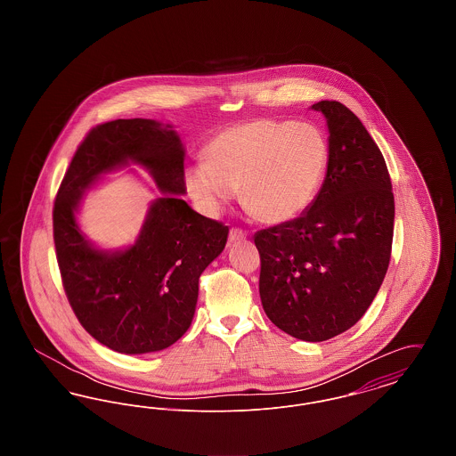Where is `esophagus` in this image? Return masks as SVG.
Segmentation results:
<instances>
[{
  "label": "esophagus",
  "mask_w": 456,
  "mask_h": 456,
  "mask_svg": "<svg viewBox=\"0 0 456 456\" xmlns=\"http://www.w3.org/2000/svg\"><path fill=\"white\" fill-rule=\"evenodd\" d=\"M246 232L244 231H240V229H231V232H229V244H236L239 240H242V239H246Z\"/></svg>",
  "instance_id": "obj_1"
}]
</instances>
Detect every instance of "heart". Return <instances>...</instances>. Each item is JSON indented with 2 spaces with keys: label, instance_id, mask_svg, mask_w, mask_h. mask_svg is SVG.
<instances>
[{
  "label": "heart",
  "instance_id": "b5f03b06",
  "mask_svg": "<svg viewBox=\"0 0 456 456\" xmlns=\"http://www.w3.org/2000/svg\"><path fill=\"white\" fill-rule=\"evenodd\" d=\"M330 151L323 133L305 123L255 119L218 133L207 160L184 173L190 195L220 212L239 190L240 205L265 224L304 214L318 195Z\"/></svg>",
  "mask_w": 456,
  "mask_h": 456
}]
</instances>
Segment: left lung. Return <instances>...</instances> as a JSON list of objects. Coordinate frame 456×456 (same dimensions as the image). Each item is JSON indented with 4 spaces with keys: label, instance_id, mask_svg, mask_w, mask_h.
Returning a JSON list of instances; mask_svg holds the SVG:
<instances>
[{
    "label": "left lung",
    "instance_id": "1",
    "mask_svg": "<svg viewBox=\"0 0 456 456\" xmlns=\"http://www.w3.org/2000/svg\"><path fill=\"white\" fill-rule=\"evenodd\" d=\"M328 128L322 190L299 217L258 231L260 297L270 322L304 342L355 325L388 270L390 174L361 119L337 101L311 106Z\"/></svg>",
    "mask_w": 456,
    "mask_h": 456
}]
</instances>
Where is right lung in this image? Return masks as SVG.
<instances>
[{
	"label": "right lung",
	"instance_id": "right-lung-1",
	"mask_svg": "<svg viewBox=\"0 0 456 456\" xmlns=\"http://www.w3.org/2000/svg\"><path fill=\"white\" fill-rule=\"evenodd\" d=\"M184 145L173 125L116 119L88 133L56 196L58 265L78 322L102 346L130 355L171 347L191 325L203 270L224 251L229 227L184 200ZM131 163L163 193L151 202L134 243L108 250L81 231L83 196Z\"/></svg>",
	"mask_w": 456,
	"mask_h": 456
}]
</instances>
